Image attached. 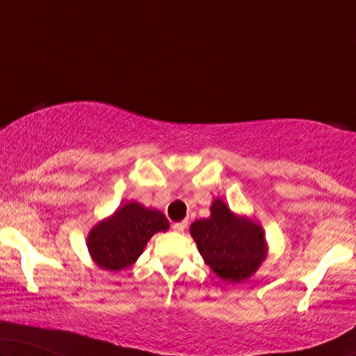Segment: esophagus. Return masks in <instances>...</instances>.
<instances>
[{"instance_id": "34e87169", "label": "esophagus", "mask_w": 356, "mask_h": 356, "mask_svg": "<svg viewBox=\"0 0 356 356\" xmlns=\"http://www.w3.org/2000/svg\"><path fill=\"white\" fill-rule=\"evenodd\" d=\"M186 227H188V222H186V220H184V222H178V223H173V225H172V228H173V230L177 232V233L184 232V230H186Z\"/></svg>"}]
</instances>
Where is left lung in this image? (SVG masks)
Instances as JSON below:
<instances>
[{"label":"left lung","mask_w":356,"mask_h":356,"mask_svg":"<svg viewBox=\"0 0 356 356\" xmlns=\"http://www.w3.org/2000/svg\"><path fill=\"white\" fill-rule=\"evenodd\" d=\"M189 233L204 262L230 284H240L254 275L269 252L259 223L238 216L220 197L212 201L211 216L191 223Z\"/></svg>","instance_id":"left-lung-1"}]
</instances>
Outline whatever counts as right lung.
Wrapping results in <instances>:
<instances>
[{"mask_svg":"<svg viewBox=\"0 0 356 356\" xmlns=\"http://www.w3.org/2000/svg\"><path fill=\"white\" fill-rule=\"evenodd\" d=\"M168 228L167 217L157 209L129 201L90 228L87 250L100 269L118 272L138 261L155 233Z\"/></svg>","mask_w":356,"mask_h":356,"instance_id":"add662e5","label":"right lung"}]
</instances>
